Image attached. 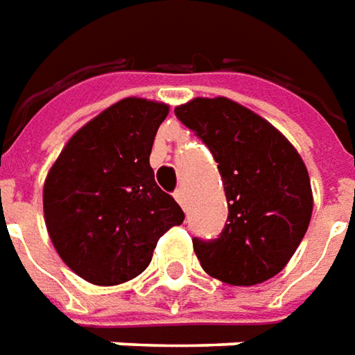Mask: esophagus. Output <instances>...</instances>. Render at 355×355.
I'll return each instance as SVG.
<instances>
[{
    "label": "esophagus",
    "instance_id": "34e87169",
    "mask_svg": "<svg viewBox=\"0 0 355 355\" xmlns=\"http://www.w3.org/2000/svg\"><path fill=\"white\" fill-rule=\"evenodd\" d=\"M175 198H177V202L182 206V209H187V194H184V190L182 188H178L177 192H175Z\"/></svg>",
    "mask_w": 355,
    "mask_h": 355
}]
</instances>
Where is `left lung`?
<instances>
[{
  "label": "left lung",
  "mask_w": 355,
  "mask_h": 355,
  "mask_svg": "<svg viewBox=\"0 0 355 355\" xmlns=\"http://www.w3.org/2000/svg\"><path fill=\"white\" fill-rule=\"evenodd\" d=\"M216 159L227 198L218 239H192L209 276L254 286L276 276L305 237L313 214L311 180L295 147L252 110L225 96L175 108Z\"/></svg>",
  "instance_id": "1"
}]
</instances>
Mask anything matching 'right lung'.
Masks as SVG:
<instances>
[{"label":"right lung","mask_w":355,"mask_h":355,"mask_svg":"<svg viewBox=\"0 0 355 355\" xmlns=\"http://www.w3.org/2000/svg\"><path fill=\"white\" fill-rule=\"evenodd\" d=\"M168 107L130 96L67 141L44 182V219L60 259L96 286L149 266L159 237L184 221L149 165Z\"/></svg>","instance_id":"1"}]
</instances>
